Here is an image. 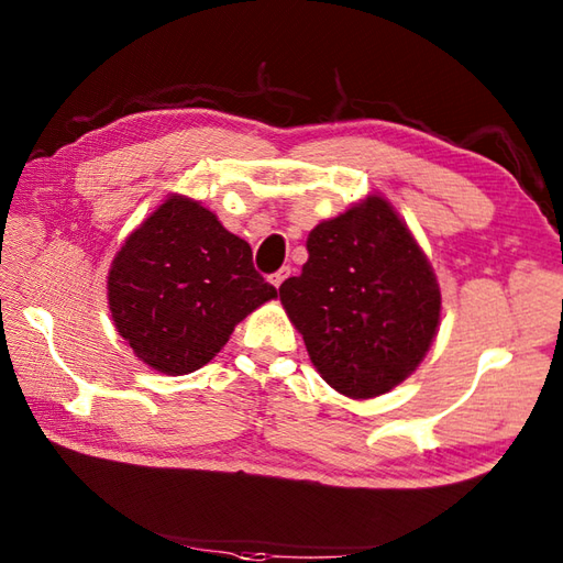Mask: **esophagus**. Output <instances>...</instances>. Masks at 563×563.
<instances>
[{"label": "esophagus", "instance_id": "34e87169", "mask_svg": "<svg viewBox=\"0 0 563 563\" xmlns=\"http://www.w3.org/2000/svg\"><path fill=\"white\" fill-rule=\"evenodd\" d=\"M288 275H290V268H280L278 273H273L268 280L275 285V288H280V285L285 283V278H288Z\"/></svg>", "mask_w": 563, "mask_h": 563}]
</instances>
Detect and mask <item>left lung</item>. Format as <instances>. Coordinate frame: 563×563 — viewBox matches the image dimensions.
<instances>
[{"label": "left lung", "mask_w": 563, "mask_h": 563, "mask_svg": "<svg viewBox=\"0 0 563 563\" xmlns=\"http://www.w3.org/2000/svg\"><path fill=\"white\" fill-rule=\"evenodd\" d=\"M302 273L280 302L329 385L353 399L409 377L435 339L440 288L423 251L385 198H367L307 239Z\"/></svg>", "instance_id": "left-lung-1"}]
</instances>
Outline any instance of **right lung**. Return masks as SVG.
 Segmentation results:
<instances>
[{
  "label": "right lung",
  "instance_id": "right-lung-1",
  "mask_svg": "<svg viewBox=\"0 0 563 563\" xmlns=\"http://www.w3.org/2000/svg\"><path fill=\"white\" fill-rule=\"evenodd\" d=\"M278 290L251 246L200 202L172 196L125 239L109 273L115 329L142 363L188 375L210 363L234 327Z\"/></svg>",
  "mask_w": 563,
  "mask_h": 563
}]
</instances>
